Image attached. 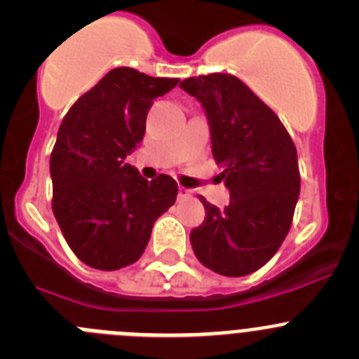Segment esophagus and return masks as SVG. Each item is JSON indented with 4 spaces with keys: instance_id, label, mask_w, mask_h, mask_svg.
Here are the masks:
<instances>
[{
    "instance_id": "1",
    "label": "esophagus",
    "mask_w": 359,
    "mask_h": 359,
    "mask_svg": "<svg viewBox=\"0 0 359 359\" xmlns=\"http://www.w3.org/2000/svg\"><path fill=\"white\" fill-rule=\"evenodd\" d=\"M191 196V189H187V187H179V198L184 200V198H189Z\"/></svg>"
}]
</instances>
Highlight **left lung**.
I'll use <instances>...</instances> for the list:
<instances>
[{
    "instance_id": "1",
    "label": "left lung",
    "mask_w": 359,
    "mask_h": 359,
    "mask_svg": "<svg viewBox=\"0 0 359 359\" xmlns=\"http://www.w3.org/2000/svg\"><path fill=\"white\" fill-rule=\"evenodd\" d=\"M180 88L205 109L230 191L223 210L198 196L205 221L191 230V246L214 273L246 276L269 262L292 225L301 187L296 145L276 113L232 74L187 78Z\"/></svg>"
}]
</instances>
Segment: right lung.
I'll return each instance as SVG.
<instances>
[{
	"label": "right lung",
	"mask_w": 359,
	"mask_h": 359,
	"mask_svg": "<svg viewBox=\"0 0 359 359\" xmlns=\"http://www.w3.org/2000/svg\"><path fill=\"white\" fill-rule=\"evenodd\" d=\"M179 79L109 70L67 111L51 152L53 212L74 255L93 269L134 264L157 217L175 203L170 175L143 179L126 157L145 136L156 97Z\"/></svg>",
	"instance_id": "1"
}]
</instances>
